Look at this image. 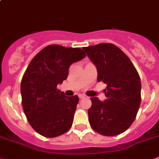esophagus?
Instances as JSON below:
<instances>
[{
	"label": "esophagus",
	"instance_id": "1",
	"mask_svg": "<svg viewBox=\"0 0 159 159\" xmlns=\"http://www.w3.org/2000/svg\"><path fill=\"white\" fill-rule=\"evenodd\" d=\"M86 96L85 95H84V94H79V98H85Z\"/></svg>",
	"mask_w": 159,
	"mask_h": 159
}]
</instances>
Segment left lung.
<instances>
[{"mask_svg": "<svg viewBox=\"0 0 159 159\" xmlns=\"http://www.w3.org/2000/svg\"><path fill=\"white\" fill-rule=\"evenodd\" d=\"M98 72L97 80L107 87L106 99L91 98L88 118L91 128L103 136H116L127 130L136 118L141 101V82L133 64L111 43L83 48Z\"/></svg>", "mask_w": 159, "mask_h": 159, "instance_id": "left-lung-1", "label": "left lung"}]
</instances>
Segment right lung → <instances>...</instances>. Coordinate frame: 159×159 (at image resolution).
I'll return each instance as SVG.
<instances>
[{
    "instance_id": "1",
    "label": "right lung",
    "mask_w": 159,
    "mask_h": 159,
    "mask_svg": "<svg viewBox=\"0 0 159 159\" xmlns=\"http://www.w3.org/2000/svg\"><path fill=\"white\" fill-rule=\"evenodd\" d=\"M86 57L80 48L49 45L37 53L21 81L22 105L31 127L40 135L53 138L72 127L79 102L57 89L68 78L70 65Z\"/></svg>"
}]
</instances>
